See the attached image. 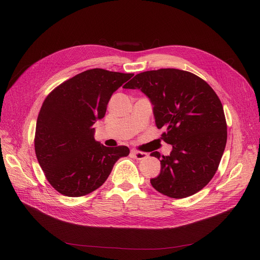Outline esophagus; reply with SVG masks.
Here are the masks:
<instances>
[{"label":"esophagus","instance_id":"34e87169","mask_svg":"<svg viewBox=\"0 0 260 260\" xmlns=\"http://www.w3.org/2000/svg\"><path fill=\"white\" fill-rule=\"evenodd\" d=\"M131 154H132V156H133L135 159H137V160H142V159H145V158L147 157V154H146V153L137 151V149H132Z\"/></svg>","mask_w":260,"mask_h":260}]
</instances>
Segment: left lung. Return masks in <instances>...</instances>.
Wrapping results in <instances>:
<instances>
[{
    "label": "left lung",
    "instance_id": "obj_1",
    "mask_svg": "<svg viewBox=\"0 0 260 260\" xmlns=\"http://www.w3.org/2000/svg\"><path fill=\"white\" fill-rule=\"evenodd\" d=\"M124 88L140 89L154 105L161 138L172 144L161 158V172L151 183L159 193L181 199L192 196L214 177L223 155L228 132L220 99L198 76L161 68L136 75Z\"/></svg>",
    "mask_w": 260,
    "mask_h": 260
}]
</instances>
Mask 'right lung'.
<instances>
[{"label":"right lung","instance_id":"obj_1","mask_svg":"<svg viewBox=\"0 0 260 260\" xmlns=\"http://www.w3.org/2000/svg\"><path fill=\"white\" fill-rule=\"evenodd\" d=\"M134 74L93 68L66 80L44 100L37 120L35 151L50 185L64 196H85L100 187L127 146L106 147L92 125L105 116L114 91Z\"/></svg>","mask_w":260,"mask_h":260}]
</instances>
